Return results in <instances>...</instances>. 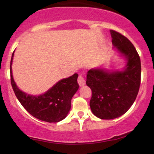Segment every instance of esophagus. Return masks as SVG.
I'll use <instances>...</instances> for the list:
<instances>
[{"mask_svg": "<svg viewBox=\"0 0 154 154\" xmlns=\"http://www.w3.org/2000/svg\"><path fill=\"white\" fill-rule=\"evenodd\" d=\"M78 83H79L80 86H83V85H85V79H84L83 75H79V78H78Z\"/></svg>", "mask_w": 154, "mask_h": 154, "instance_id": "1", "label": "esophagus"}]
</instances>
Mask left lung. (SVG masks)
I'll use <instances>...</instances> for the list:
<instances>
[{"mask_svg":"<svg viewBox=\"0 0 154 154\" xmlns=\"http://www.w3.org/2000/svg\"><path fill=\"white\" fill-rule=\"evenodd\" d=\"M112 43L127 59L122 71L90 69L86 85L92 90L90 106L101 119H113L128 111L137 96L141 83V61L131 42L121 33L111 30Z\"/></svg>","mask_w":154,"mask_h":154,"instance_id":"1","label":"left lung"}]
</instances>
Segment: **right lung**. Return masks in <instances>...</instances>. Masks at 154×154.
Here are the masks:
<instances>
[{
  "label": "right lung",
  "mask_w": 154,
  "mask_h": 154,
  "mask_svg": "<svg viewBox=\"0 0 154 154\" xmlns=\"http://www.w3.org/2000/svg\"><path fill=\"white\" fill-rule=\"evenodd\" d=\"M14 52L10 61V81L17 98L24 108L33 117L48 123H57L68 114L71 109V100L79 88L77 79L79 75L62 79L56 83L45 94L32 96L19 89L12 74V62Z\"/></svg>",
  "instance_id": "right-lung-1"
}]
</instances>
